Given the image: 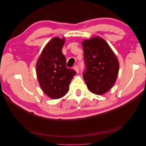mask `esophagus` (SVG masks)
<instances>
[{
    "mask_svg": "<svg viewBox=\"0 0 146 146\" xmlns=\"http://www.w3.org/2000/svg\"><path fill=\"white\" fill-rule=\"evenodd\" d=\"M74 69L75 71H76L77 73L78 72H79V67H78V65L74 66Z\"/></svg>",
    "mask_w": 146,
    "mask_h": 146,
    "instance_id": "34e87169",
    "label": "esophagus"
}]
</instances>
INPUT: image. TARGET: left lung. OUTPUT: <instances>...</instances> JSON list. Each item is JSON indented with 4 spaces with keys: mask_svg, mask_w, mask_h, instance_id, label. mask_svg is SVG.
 Segmentation results:
<instances>
[{
    "mask_svg": "<svg viewBox=\"0 0 146 146\" xmlns=\"http://www.w3.org/2000/svg\"><path fill=\"white\" fill-rule=\"evenodd\" d=\"M86 69L83 73L91 93L103 95L108 91L117 79L118 60L107 42L96 36L82 42Z\"/></svg>",
    "mask_w": 146,
    "mask_h": 146,
    "instance_id": "left-lung-1",
    "label": "left lung"
}]
</instances>
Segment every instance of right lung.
Masks as SVG:
<instances>
[{
  "label": "right lung",
  "mask_w": 146,
  "mask_h": 146,
  "mask_svg": "<svg viewBox=\"0 0 146 146\" xmlns=\"http://www.w3.org/2000/svg\"><path fill=\"white\" fill-rule=\"evenodd\" d=\"M65 38H53L46 45L38 59L36 71L42 91L53 99L64 96L76 72L66 66L62 52Z\"/></svg>",
  "instance_id": "1"
}]
</instances>
